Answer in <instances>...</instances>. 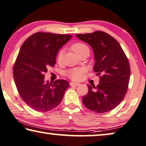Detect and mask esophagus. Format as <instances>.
<instances>
[{
	"mask_svg": "<svg viewBox=\"0 0 146 146\" xmlns=\"http://www.w3.org/2000/svg\"><path fill=\"white\" fill-rule=\"evenodd\" d=\"M80 85V83H76V82H71L70 83V85H74V86H79V85Z\"/></svg>",
	"mask_w": 146,
	"mask_h": 146,
	"instance_id": "esophagus-1",
	"label": "esophagus"
}]
</instances>
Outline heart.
<instances>
[{
    "mask_svg": "<svg viewBox=\"0 0 146 146\" xmlns=\"http://www.w3.org/2000/svg\"><path fill=\"white\" fill-rule=\"evenodd\" d=\"M71 49L73 51L78 55L79 53H82L85 50H89V47L86 44L82 43V42H76V43L73 44L71 46ZM63 50H60L57 55V60L58 63H61L63 59ZM86 71V69L85 68L79 67V68H73L71 69L66 72V75L72 80L74 81H79L83 78V75Z\"/></svg>",
    "mask_w": 146,
    "mask_h": 146,
    "instance_id": "heart-1",
    "label": "heart"
}]
</instances>
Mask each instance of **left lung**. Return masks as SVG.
<instances>
[{
    "mask_svg": "<svg viewBox=\"0 0 146 146\" xmlns=\"http://www.w3.org/2000/svg\"><path fill=\"white\" fill-rule=\"evenodd\" d=\"M76 36L93 48L96 61L93 71L100 77L98 86L88 85L83 104L100 113L113 110L123 100L129 84L130 66L125 53L115 38L103 31Z\"/></svg>",
    "mask_w": 146,
    "mask_h": 146,
    "instance_id": "1",
    "label": "left lung"
}]
</instances>
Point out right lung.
<instances>
[{"mask_svg":"<svg viewBox=\"0 0 146 146\" xmlns=\"http://www.w3.org/2000/svg\"><path fill=\"white\" fill-rule=\"evenodd\" d=\"M72 37L71 35L38 32L21 46L13 67L15 83L22 100L37 111H48L59 106L69 87L63 79L46 82L44 73L54 67L59 49Z\"/></svg>","mask_w":146,"mask_h":146,"instance_id":"1","label":"right lung"}]
</instances>
